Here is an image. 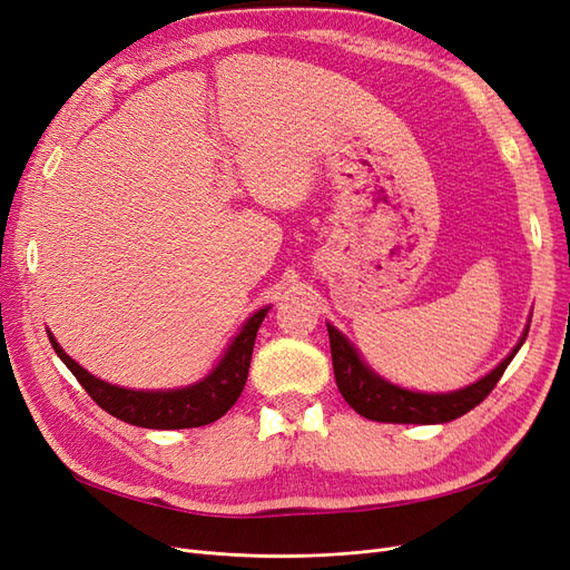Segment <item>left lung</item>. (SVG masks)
<instances>
[{"label":"left lung","instance_id":"1","mask_svg":"<svg viewBox=\"0 0 570 570\" xmlns=\"http://www.w3.org/2000/svg\"><path fill=\"white\" fill-rule=\"evenodd\" d=\"M327 335H331V354H333L337 390L344 396V402H347L356 413H361V416L368 421H381V423L430 425V423L454 421L485 400L499 383V377L504 375L515 352L521 350L528 331L523 333L521 342L515 344L513 352L494 371H490L485 377H480L478 383L469 387L446 392V394H423V392L396 387L383 381L381 375H375L364 361L358 358L356 350L347 342V337H344L340 331H335L333 325H327Z\"/></svg>","mask_w":570,"mask_h":570}]
</instances>
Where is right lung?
Segmentation results:
<instances>
[{
  "label": "right lung",
  "mask_w": 570,
  "mask_h": 570,
  "mask_svg": "<svg viewBox=\"0 0 570 570\" xmlns=\"http://www.w3.org/2000/svg\"><path fill=\"white\" fill-rule=\"evenodd\" d=\"M268 306L258 308L254 316L243 325V331L230 342L228 352L223 354L218 366L204 377V381L183 387V390H157V392H142V390H126L109 385L99 377L90 375L82 366L68 356L55 335L49 333V342L59 358L68 366L78 383L92 396V402L99 404L118 421H126L137 428H154V430H180V428H199L218 421L226 413L237 396L243 394L254 340L258 333V325L266 318Z\"/></svg>",
  "instance_id": "right-lung-1"
}]
</instances>
